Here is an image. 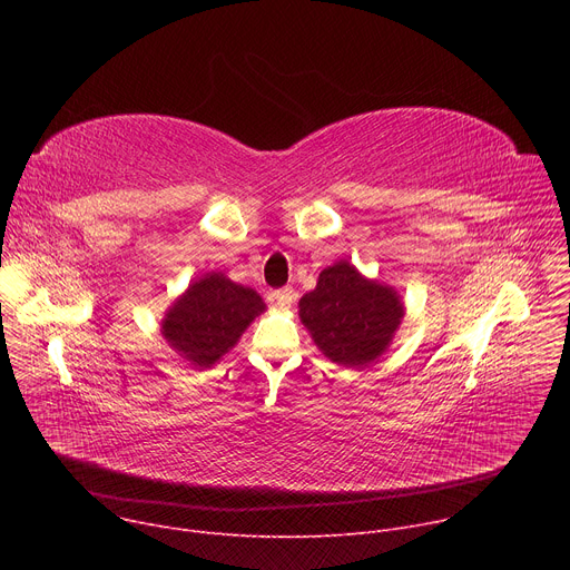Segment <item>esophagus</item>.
<instances>
[{
  "instance_id": "esophagus-1",
  "label": "esophagus",
  "mask_w": 570,
  "mask_h": 570,
  "mask_svg": "<svg viewBox=\"0 0 570 570\" xmlns=\"http://www.w3.org/2000/svg\"><path fill=\"white\" fill-rule=\"evenodd\" d=\"M271 297H273V302H275L279 308H291V304L295 302V291H293L291 286H286V288L275 291Z\"/></svg>"
}]
</instances>
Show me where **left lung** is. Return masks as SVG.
<instances>
[{"label": "left lung", "instance_id": "left-lung-1", "mask_svg": "<svg viewBox=\"0 0 570 570\" xmlns=\"http://www.w3.org/2000/svg\"><path fill=\"white\" fill-rule=\"evenodd\" d=\"M403 313L394 286L361 275L345 259L324 268L315 288L299 299V320L315 347L354 370L370 367L387 352Z\"/></svg>", "mask_w": 570, "mask_h": 570}]
</instances>
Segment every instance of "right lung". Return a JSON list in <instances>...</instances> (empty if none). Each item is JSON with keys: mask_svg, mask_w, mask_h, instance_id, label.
<instances>
[{"mask_svg": "<svg viewBox=\"0 0 570 570\" xmlns=\"http://www.w3.org/2000/svg\"><path fill=\"white\" fill-rule=\"evenodd\" d=\"M264 311L257 291L223 273H207L167 308L159 332L176 354L205 370L216 365Z\"/></svg>", "mask_w": 570, "mask_h": 570, "instance_id": "right-lung-1", "label": "right lung"}]
</instances>
